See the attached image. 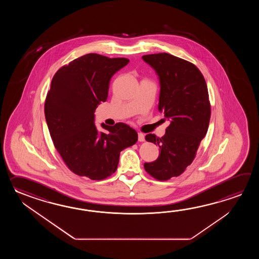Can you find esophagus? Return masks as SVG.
Wrapping results in <instances>:
<instances>
[{
	"mask_svg": "<svg viewBox=\"0 0 259 259\" xmlns=\"http://www.w3.org/2000/svg\"><path fill=\"white\" fill-rule=\"evenodd\" d=\"M144 135H143V133H138V141L139 142H144Z\"/></svg>",
	"mask_w": 259,
	"mask_h": 259,
	"instance_id": "esophagus-1",
	"label": "esophagus"
}]
</instances>
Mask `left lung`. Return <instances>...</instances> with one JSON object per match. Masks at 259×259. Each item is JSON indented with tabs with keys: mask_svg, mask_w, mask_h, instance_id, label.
<instances>
[{
	"mask_svg": "<svg viewBox=\"0 0 259 259\" xmlns=\"http://www.w3.org/2000/svg\"><path fill=\"white\" fill-rule=\"evenodd\" d=\"M159 77L158 109L170 120L165 136L147 134L158 145V158L144 163V169L157 181L180 176L193 162L206 135L211 116L209 95L204 76L193 63L161 53L143 55Z\"/></svg>",
	"mask_w": 259,
	"mask_h": 259,
	"instance_id": "obj_1",
	"label": "left lung"
}]
</instances>
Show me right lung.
<instances>
[{"instance_id": "right-lung-1", "label": "right lung", "mask_w": 259, "mask_h": 259, "mask_svg": "<svg viewBox=\"0 0 259 259\" xmlns=\"http://www.w3.org/2000/svg\"><path fill=\"white\" fill-rule=\"evenodd\" d=\"M127 58L88 54L62 66L52 79L44 114L55 147L66 166L77 176L102 181L115 173L122 150L137 143L135 130L116 123L98 132L94 112L105 102L113 75L127 65Z\"/></svg>"}]
</instances>
